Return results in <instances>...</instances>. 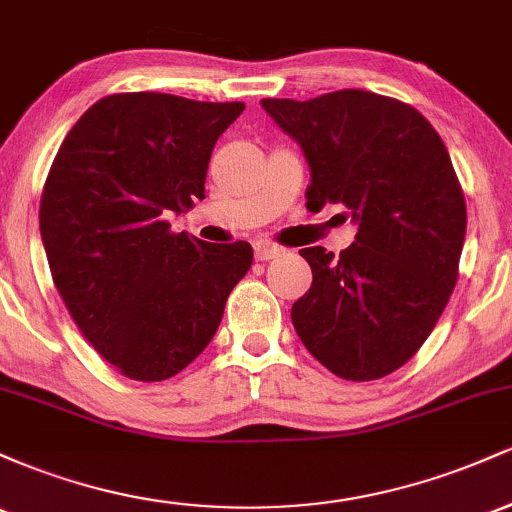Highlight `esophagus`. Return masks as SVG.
Here are the masks:
<instances>
[{
  "mask_svg": "<svg viewBox=\"0 0 512 512\" xmlns=\"http://www.w3.org/2000/svg\"><path fill=\"white\" fill-rule=\"evenodd\" d=\"M281 255H284V248H279V245L267 243V240H257L255 243V257L260 262L274 260V257H281Z\"/></svg>",
  "mask_w": 512,
  "mask_h": 512,
  "instance_id": "obj_1",
  "label": "esophagus"
}]
</instances>
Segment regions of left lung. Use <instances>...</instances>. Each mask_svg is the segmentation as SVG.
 Listing matches in <instances>:
<instances>
[{
    "label": "left lung",
    "instance_id": "1",
    "mask_svg": "<svg viewBox=\"0 0 512 512\" xmlns=\"http://www.w3.org/2000/svg\"><path fill=\"white\" fill-rule=\"evenodd\" d=\"M262 108L308 161L305 207L344 204L358 226L339 257L301 250L313 284L293 327L339 378H385L421 349L455 289L467 207L448 149L419 110L361 88Z\"/></svg>",
    "mask_w": 512,
    "mask_h": 512
}]
</instances>
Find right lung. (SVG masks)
<instances>
[{
	"mask_svg": "<svg viewBox=\"0 0 512 512\" xmlns=\"http://www.w3.org/2000/svg\"><path fill=\"white\" fill-rule=\"evenodd\" d=\"M245 103L117 93L69 129L40 199V236L88 344L142 383L173 378L207 349L252 248L170 233L204 199L216 139Z\"/></svg>",
	"mask_w": 512,
	"mask_h": 512,
	"instance_id": "obj_1",
	"label": "right lung"
}]
</instances>
